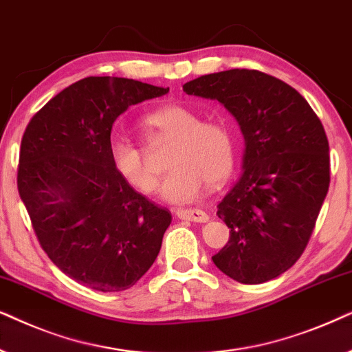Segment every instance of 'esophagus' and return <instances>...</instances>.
Returning a JSON list of instances; mask_svg holds the SVG:
<instances>
[{
  "mask_svg": "<svg viewBox=\"0 0 352 352\" xmlns=\"http://www.w3.org/2000/svg\"><path fill=\"white\" fill-rule=\"evenodd\" d=\"M177 217L182 220H190V222L204 223L209 220V215L201 209H179L177 210Z\"/></svg>",
  "mask_w": 352,
  "mask_h": 352,
  "instance_id": "1",
  "label": "esophagus"
}]
</instances>
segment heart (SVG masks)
Returning a JSON list of instances; mask_svg holds the SVG:
<instances>
[{
    "label": "heart",
    "instance_id": "1",
    "mask_svg": "<svg viewBox=\"0 0 352 352\" xmlns=\"http://www.w3.org/2000/svg\"><path fill=\"white\" fill-rule=\"evenodd\" d=\"M144 124L153 132L177 140L167 159L170 172L161 190L168 203H191L203 193L206 184L219 185L230 175L235 162V137L227 124L204 120L198 111L184 104L159 107ZM109 161L117 175L140 193L149 195L157 188V173L132 140L112 138Z\"/></svg>",
    "mask_w": 352,
    "mask_h": 352
}]
</instances>
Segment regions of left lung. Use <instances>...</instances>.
<instances>
[{
    "label": "left lung",
    "instance_id": "8db88e82",
    "mask_svg": "<svg viewBox=\"0 0 352 352\" xmlns=\"http://www.w3.org/2000/svg\"><path fill=\"white\" fill-rule=\"evenodd\" d=\"M184 91L217 100L245 137L243 173L217 206L230 240L214 264L240 283L269 282L301 257L329 193L322 122L293 87L259 70L203 75Z\"/></svg>",
    "mask_w": 352,
    "mask_h": 352
}]
</instances>
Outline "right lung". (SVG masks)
<instances>
[{
    "label": "right lung",
    "instance_id": "1",
    "mask_svg": "<svg viewBox=\"0 0 352 352\" xmlns=\"http://www.w3.org/2000/svg\"><path fill=\"white\" fill-rule=\"evenodd\" d=\"M132 78L87 77L27 125L17 188L41 248L59 270L96 292H124L149 270L172 222L117 175L111 130L129 106L167 95Z\"/></svg>",
    "mask_w": 352,
    "mask_h": 352
}]
</instances>
